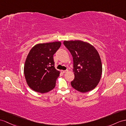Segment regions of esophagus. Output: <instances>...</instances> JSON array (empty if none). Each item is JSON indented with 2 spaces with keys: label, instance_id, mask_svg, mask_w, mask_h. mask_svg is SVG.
Segmentation results:
<instances>
[{
  "label": "esophagus",
  "instance_id": "1",
  "mask_svg": "<svg viewBox=\"0 0 126 126\" xmlns=\"http://www.w3.org/2000/svg\"><path fill=\"white\" fill-rule=\"evenodd\" d=\"M66 72H67V70H61V72H62L63 73H65Z\"/></svg>",
  "mask_w": 126,
  "mask_h": 126
}]
</instances>
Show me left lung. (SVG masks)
Returning a JSON list of instances; mask_svg holds the SVG:
<instances>
[{
    "mask_svg": "<svg viewBox=\"0 0 126 126\" xmlns=\"http://www.w3.org/2000/svg\"><path fill=\"white\" fill-rule=\"evenodd\" d=\"M73 58L75 78L72 87L82 93L93 90L100 81L102 64L99 54L94 46L79 40L63 42Z\"/></svg>",
    "mask_w": 126,
    "mask_h": 126,
    "instance_id": "1",
    "label": "left lung"
}]
</instances>
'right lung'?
I'll list each match as a JSON object with an SVG mask.
<instances>
[{"instance_id":"add662e5","label":"right lung","mask_w":126,"mask_h":126,"mask_svg":"<svg viewBox=\"0 0 126 126\" xmlns=\"http://www.w3.org/2000/svg\"><path fill=\"white\" fill-rule=\"evenodd\" d=\"M61 44L60 42L40 43L30 50L24 63V74L32 90L44 94L54 88L60 72L54 67L53 54Z\"/></svg>"}]
</instances>
